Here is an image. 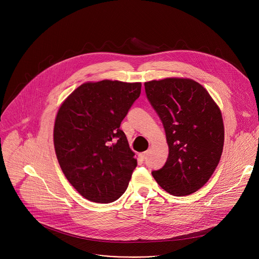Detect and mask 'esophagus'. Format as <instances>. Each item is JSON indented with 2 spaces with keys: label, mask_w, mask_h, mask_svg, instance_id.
<instances>
[{
  "label": "esophagus",
  "mask_w": 259,
  "mask_h": 259,
  "mask_svg": "<svg viewBox=\"0 0 259 259\" xmlns=\"http://www.w3.org/2000/svg\"><path fill=\"white\" fill-rule=\"evenodd\" d=\"M147 155H149V151H146V152H144V153L139 154V157H140L142 160H144V159L147 157Z\"/></svg>",
  "instance_id": "obj_1"
}]
</instances>
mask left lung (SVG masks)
Segmentation results:
<instances>
[{
	"mask_svg": "<svg viewBox=\"0 0 259 259\" xmlns=\"http://www.w3.org/2000/svg\"><path fill=\"white\" fill-rule=\"evenodd\" d=\"M144 87L164 125L169 147L164 167L152 174L170 195H191L205 186L223 154L221 110L208 91L189 78L153 80Z\"/></svg>",
	"mask_w": 259,
	"mask_h": 259,
	"instance_id": "8db88e82",
	"label": "left lung"
}]
</instances>
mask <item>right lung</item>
<instances>
[{
	"instance_id": "add662e5",
	"label": "right lung",
	"mask_w": 259,
	"mask_h": 259,
	"mask_svg": "<svg viewBox=\"0 0 259 259\" xmlns=\"http://www.w3.org/2000/svg\"><path fill=\"white\" fill-rule=\"evenodd\" d=\"M140 91V82H86L58 108L53 142L59 166L91 202H114L127 190L137 160L120 125Z\"/></svg>"
}]
</instances>
